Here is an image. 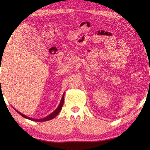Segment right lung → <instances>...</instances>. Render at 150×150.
<instances>
[{
	"mask_svg": "<svg viewBox=\"0 0 150 150\" xmlns=\"http://www.w3.org/2000/svg\"><path fill=\"white\" fill-rule=\"evenodd\" d=\"M64 95H65V93H63V96H62V100H61V102H60V103H59V106H58V107H57L56 109H55V110L54 112H52V114H50V115L47 116L46 117H45V118H42V119H34V118L28 117V116H26V115H23V114L21 113V112H18V111L16 110H16V111L20 115H21L22 116H23L24 118H27V119H29V120H32V121H35V122H45V121H47V120H52V119L55 118V116H56L58 115V114L59 113L60 110H62V106H63V100H64Z\"/></svg>",
	"mask_w": 150,
	"mask_h": 150,
	"instance_id": "right-lung-1",
	"label": "right lung"
}]
</instances>
